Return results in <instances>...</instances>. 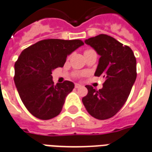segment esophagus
<instances>
[{
  "mask_svg": "<svg viewBox=\"0 0 152 152\" xmlns=\"http://www.w3.org/2000/svg\"><path fill=\"white\" fill-rule=\"evenodd\" d=\"M81 86L82 85H80V84H75V88H80Z\"/></svg>",
  "mask_w": 152,
  "mask_h": 152,
  "instance_id": "1",
  "label": "esophagus"
}]
</instances>
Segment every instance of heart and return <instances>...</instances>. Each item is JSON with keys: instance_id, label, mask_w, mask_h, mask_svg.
I'll return each mask as SVG.
<instances>
[{"instance_id": "1", "label": "heart", "mask_w": 152, "mask_h": 152, "mask_svg": "<svg viewBox=\"0 0 152 152\" xmlns=\"http://www.w3.org/2000/svg\"><path fill=\"white\" fill-rule=\"evenodd\" d=\"M80 75H82V74H80Z\"/></svg>"}]
</instances>
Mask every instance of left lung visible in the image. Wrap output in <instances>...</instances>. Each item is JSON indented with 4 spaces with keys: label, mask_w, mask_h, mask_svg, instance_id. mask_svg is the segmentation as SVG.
Returning a JSON list of instances; mask_svg holds the SVG:
<instances>
[{
    "label": "left lung",
    "mask_w": 152,
    "mask_h": 152,
    "mask_svg": "<svg viewBox=\"0 0 152 152\" xmlns=\"http://www.w3.org/2000/svg\"><path fill=\"white\" fill-rule=\"evenodd\" d=\"M85 42L101 56L94 75L103 76L105 81L99 90L86 85L88 94L82 102L93 118H110L124 105L135 81V56L130 48L107 34H99Z\"/></svg>",
    "instance_id": "obj_1"
}]
</instances>
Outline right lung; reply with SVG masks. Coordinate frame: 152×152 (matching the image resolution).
Listing matches in <instances>:
<instances>
[{"instance_id": "obj_1", "label": "right lung", "mask_w": 152, "mask_h": 152, "mask_svg": "<svg viewBox=\"0 0 152 152\" xmlns=\"http://www.w3.org/2000/svg\"><path fill=\"white\" fill-rule=\"evenodd\" d=\"M82 45L80 39H50L22 50L14 65L13 79L22 102L33 116L48 120L60 113L74 84L65 80L55 85L52 71L64 67L67 56Z\"/></svg>"}]
</instances>
